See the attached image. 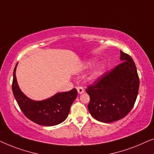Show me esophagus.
Returning <instances> with one entry per match:
<instances>
[{
    "label": "esophagus",
    "mask_w": 154,
    "mask_h": 154,
    "mask_svg": "<svg viewBox=\"0 0 154 154\" xmlns=\"http://www.w3.org/2000/svg\"><path fill=\"white\" fill-rule=\"evenodd\" d=\"M77 90L78 94H82L84 92V89L83 88V87H82V86H77Z\"/></svg>",
    "instance_id": "1"
}]
</instances>
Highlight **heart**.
<instances>
[{
  "instance_id": "1",
  "label": "heart",
  "mask_w": 154,
  "mask_h": 154,
  "mask_svg": "<svg viewBox=\"0 0 154 154\" xmlns=\"http://www.w3.org/2000/svg\"><path fill=\"white\" fill-rule=\"evenodd\" d=\"M96 63H97V60H89V61L86 63L85 68H92V67L94 66ZM105 70H106V66L104 64L100 65V66H98V68L94 70V72H93V74L91 75V78H93V79H97V78L100 77L102 75H103L104 73H105Z\"/></svg>"
}]
</instances>
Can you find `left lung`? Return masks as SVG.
Instances as JSON below:
<instances>
[{
    "mask_svg": "<svg viewBox=\"0 0 154 154\" xmlns=\"http://www.w3.org/2000/svg\"><path fill=\"white\" fill-rule=\"evenodd\" d=\"M120 53L122 62L86 89L90 96L88 112L100 122L112 123L125 117L137 99L140 79L135 64L128 54Z\"/></svg>",
    "mask_w": 154,
    "mask_h": 154,
    "instance_id": "1",
    "label": "left lung"
}]
</instances>
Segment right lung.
<instances>
[{
  "mask_svg": "<svg viewBox=\"0 0 154 154\" xmlns=\"http://www.w3.org/2000/svg\"><path fill=\"white\" fill-rule=\"evenodd\" d=\"M17 66V63L13 72L12 88L14 98L23 114L34 123L45 126H53L63 122L77 96L76 88L57 93L44 100H33L28 98L19 87L15 74Z\"/></svg>",
  "mask_w": 154,
  "mask_h": 154,
  "instance_id": "obj_1",
  "label": "right lung"
}]
</instances>
